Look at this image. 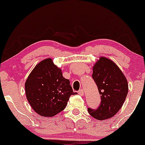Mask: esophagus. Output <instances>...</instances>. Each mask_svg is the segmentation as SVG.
<instances>
[{
	"mask_svg": "<svg viewBox=\"0 0 145 145\" xmlns=\"http://www.w3.org/2000/svg\"><path fill=\"white\" fill-rule=\"evenodd\" d=\"M78 94L80 95V96H83L84 95V91L82 89H80L78 91Z\"/></svg>",
	"mask_w": 145,
	"mask_h": 145,
	"instance_id": "obj_1",
	"label": "esophagus"
}]
</instances>
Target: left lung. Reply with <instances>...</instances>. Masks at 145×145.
Returning a JSON list of instances; mask_svg holds the SVG:
<instances>
[{"label": "left lung", "instance_id": "8db88e82", "mask_svg": "<svg viewBox=\"0 0 145 145\" xmlns=\"http://www.w3.org/2000/svg\"><path fill=\"white\" fill-rule=\"evenodd\" d=\"M92 78L98 87L101 104L88 112L97 120H106L117 114L128 93V83L121 70L112 60L101 57L93 67Z\"/></svg>", "mask_w": 145, "mask_h": 145}]
</instances>
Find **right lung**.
I'll return each instance as SVG.
<instances>
[{"label":"right lung","instance_id":"right-lung-1","mask_svg":"<svg viewBox=\"0 0 145 145\" xmlns=\"http://www.w3.org/2000/svg\"><path fill=\"white\" fill-rule=\"evenodd\" d=\"M27 99L39 115L52 117L64 110L73 91L60 68L47 58L36 65L25 82Z\"/></svg>","mask_w":145,"mask_h":145}]
</instances>
